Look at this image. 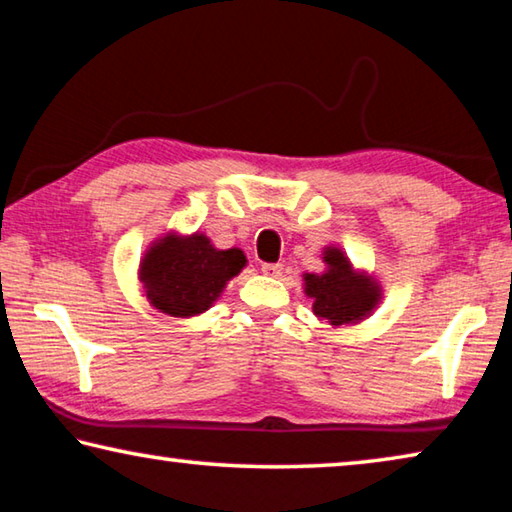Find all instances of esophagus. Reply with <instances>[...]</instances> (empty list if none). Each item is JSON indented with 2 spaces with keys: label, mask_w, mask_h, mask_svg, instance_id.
Instances as JSON below:
<instances>
[{
  "label": "esophagus",
  "mask_w": 512,
  "mask_h": 512,
  "mask_svg": "<svg viewBox=\"0 0 512 512\" xmlns=\"http://www.w3.org/2000/svg\"><path fill=\"white\" fill-rule=\"evenodd\" d=\"M262 273L264 275H271V277H277L282 273V264H262Z\"/></svg>",
  "instance_id": "obj_1"
}]
</instances>
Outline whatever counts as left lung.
Wrapping results in <instances>:
<instances>
[{"instance_id":"left-lung-1","label":"left lung","mask_w":512,"mask_h":512,"mask_svg":"<svg viewBox=\"0 0 512 512\" xmlns=\"http://www.w3.org/2000/svg\"><path fill=\"white\" fill-rule=\"evenodd\" d=\"M329 271L323 275H307L305 291L314 298V314L332 325H345L370 314L379 300V289L372 280L352 271L341 250H325Z\"/></svg>"}]
</instances>
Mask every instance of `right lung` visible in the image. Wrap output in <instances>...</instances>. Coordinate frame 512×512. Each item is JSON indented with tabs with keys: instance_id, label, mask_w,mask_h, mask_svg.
I'll return each mask as SVG.
<instances>
[{
	"instance_id": "add662e5",
	"label": "right lung",
	"mask_w": 512,
	"mask_h": 512,
	"mask_svg": "<svg viewBox=\"0 0 512 512\" xmlns=\"http://www.w3.org/2000/svg\"><path fill=\"white\" fill-rule=\"evenodd\" d=\"M246 264L241 250H216L210 239L164 237L146 253L140 277L153 307L169 316L201 314Z\"/></svg>"
}]
</instances>
